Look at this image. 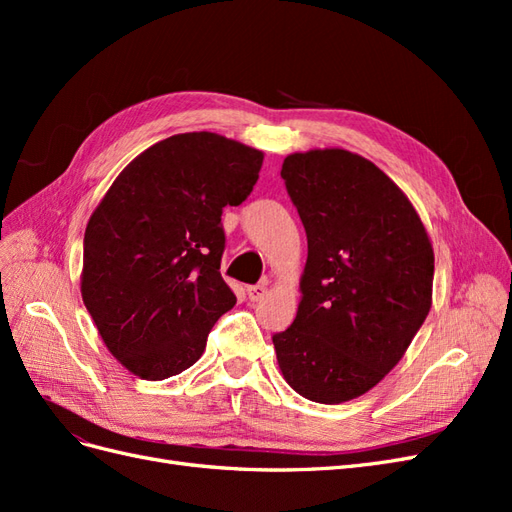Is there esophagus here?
<instances>
[{
	"label": "esophagus",
	"mask_w": 512,
	"mask_h": 512,
	"mask_svg": "<svg viewBox=\"0 0 512 512\" xmlns=\"http://www.w3.org/2000/svg\"><path fill=\"white\" fill-rule=\"evenodd\" d=\"M267 294V284H256V286H247V297H250L252 303L260 301Z\"/></svg>",
	"instance_id": "esophagus-1"
}]
</instances>
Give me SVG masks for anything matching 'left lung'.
Listing matches in <instances>:
<instances>
[{
    "mask_svg": "<svg viewBox=\"0 0 512 512\" xmlns=\"http://www.w3.org/2000/svg\"><path fill=\"white\" fill-rule=\"evenodd\" d=\"M282 179L307 262L297 318L273 335L277 365L305 399L344 404L389 374L425 322L433 247L408 196L356 153H292Z\"/></svg>",
    "mask_w": 512,
    "mask_h": 512,
    "instance_id": "1",
    "label": "left lung"
}]
</instances>
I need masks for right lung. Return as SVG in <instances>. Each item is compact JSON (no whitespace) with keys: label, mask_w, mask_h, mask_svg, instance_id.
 Returning a JSON list of instances; mask_svg holds the SVG:
<instances>
[{"label":"right lung","mask_w":512,"mask_h":512,"mask_svg":"<svg viewBox=\"0 0 512 512\" xmlns=\"http://www.w3.org/2000/svg\"><path fill=\"white\" fill-rule=\"evenodd\" d=\"M262 151L185 132L134 158L85 228L81 294L115 359L143 380L192 367L237 297L222 280V209L250 196Z\"/></svg>","instance_id":"obj_1"}]
</instances>
